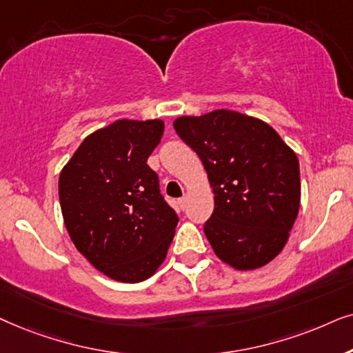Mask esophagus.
Returning a JSON list of instances; mask_svg holds the SVG:
<instances>
[{"instance_id": "obj_1", "label": "esophagus", "mask_w": 353, "mask_h": 353, "mask_svg": "<svg viewBox=\"0 0 353 353\" xmlns=\"http://www.w3.org/2000/svg\"><path fill=\"white\" fill-rule=\"evenodd\" d=\"M177 206H179L181 210H184L187 206V196H182V199L177 200Z\"/></svg>"}]
</instances>
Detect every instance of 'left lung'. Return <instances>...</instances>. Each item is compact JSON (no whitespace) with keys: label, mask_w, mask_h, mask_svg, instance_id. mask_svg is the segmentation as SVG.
<instances>
[{"label":"left lung","mask_w":353,"mask_h":353,"mask_svg":"<svg viewBox=\"0 0 353 353\" xmlns=\"http://www.w3.org/2000/svg\"><path fill=\"white\" fill-rule=\"evenodd\" d=\"M199 154L213 187L214 210L203 225L216 255L236 270H255L278 256L300 206V168L271 125L218 110L174 121Z\"/></svg>","instance_id":"left-lung-1"}]
</instances>
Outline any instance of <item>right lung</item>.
Returning <instances> with one entry per match:
<instances>
[{"mask_svg": "<svg viewBox=\"0 0 353 353\" xmlns=\"http://www.w3.org/2000/svg\"><path fill=\"white\" fill-rule=\"evenodd\" d=\"M163 132L159 119L112 122L83 140L59 176L74 245L121 283H140L158 270L179 223L147 164Z\"/></svg>", "mask_w": 353, "mask_h": 353, "instance_id": "right-lung-1", "label": "right lung"}]
</instances>
